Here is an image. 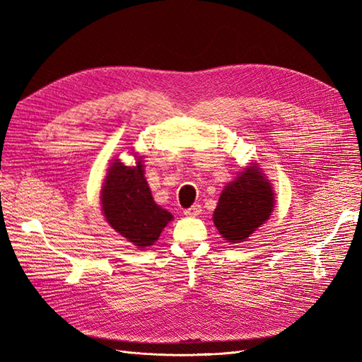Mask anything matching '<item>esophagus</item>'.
Returning <instances> with one entry per match:
<instances>
[{
	"label": "esophagus",
	"instance_id": "esophagus-1",
	"mask_svg": "<svg viewBox=\"0 0 362 362\" xmlns=\"http://www.w3.org/2000/svg\"><path fill=\"white\" fill-rule=\"evenodd\" d=\"M201 211H202V210H201V205H199V204H194V205H192L190 208H185L184 214L189 216V217H196Z\"/></svg>",
	"mask_w": 362,
	"mask_h": 362
}]
</instances>
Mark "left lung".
<instances>
[{"label":"left lung","instance_id":"1","mask_svg":"<svg viewBox=\"0 0 362 362\" xmlns=\"http://www.w3.org/2000/svg\"><path fill=\"white\" fill-rule=\"evenodd\" d=\"M273 210V190L258 168H246L222 192L213 216L218 233L240 243L264 223Z\"/></svg>","mask_w":362,"mask_h":362}]
</instances>
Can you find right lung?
Masks as SVG:
<instances>
[{
	"label": "right lung",
	"instance_id": "obj_1",
	"mask_svg": "<svg viewBox=\"0 0 362 362\" xmlns=\"http://www.w3.org/2000/svg\"><path fill=\"white\" fill-rule=\"evenodd\" d=\"M105 221L137 247L154 245L173 216L158 206L144 175V164L129 168L116 160L108 169L101 194Z\"/></svg>",
	"mask_w": 362,
	"mask_h": 362
}]
</instances>
